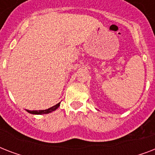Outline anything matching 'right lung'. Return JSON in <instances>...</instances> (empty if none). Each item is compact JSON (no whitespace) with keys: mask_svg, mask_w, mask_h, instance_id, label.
Returning <instances> with one entry per match:
<instances>
[{"mask_svg":"<svg viewBox=\"0 0 155 155\" xmlns=\"http://www.w3.org/2000/svg\"><path fill=\"white\" fill-rule=\"evenodd\" d=\"M59 105H60V103L57 104H55V105H54L53 107H51V108H48V109H46V110H26L28 112V113H32V114H39V115H41V114H47V113H51V112H53V111H54L55 109H57V108L59 107Z\"/></svg>","mask_w":155,"mask_h":155,"instance_id":"obj_1","label":"right lung"}]
</instances>
